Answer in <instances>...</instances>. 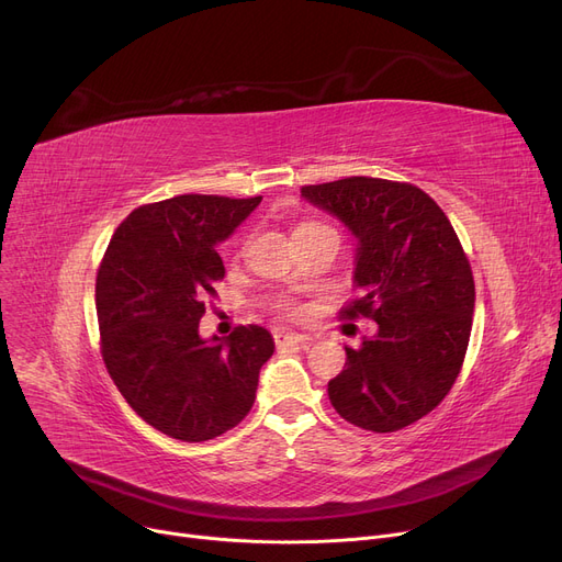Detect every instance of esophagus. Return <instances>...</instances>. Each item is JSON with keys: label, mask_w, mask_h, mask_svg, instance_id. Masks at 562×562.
Returning a JSON list of instances; mask_svg holds the SVG:
<instances>
[{"label": "esophagus", "mask_w": 562, "mask_h": 562, "mask_svg": "<svg viewBox=\"0 0 562 562\" xmlns=\"http://www.w3.org/2000/svg\"><path fill=\"white\" fill-rule=\"evenodd\" d=\"M273 339H276V346H284V344H310V341H312V337H307V335L289 333V330H273Z\"/></svg>", "instance_id": "34e87169"}]
</instances>
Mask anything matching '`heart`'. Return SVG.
<instances>
[{
  "instance_id": "obj_1",
  "label": "heart",
  "mask_w": 562,
  "mask_h": 562,
  "mask_svg": "<svg viewBox=\"0 0 562 562\" xmlns=\"http://www.w3.org/2000/svg\"><path fill=\"white\" fill-rule=\"evenodd\" d=\"M316 225H321V223L310 221V223L299 225V229H307V227H316ZM299 229H296V232H299ZM278 310H280V314H284V316H299V312H301L291 301H280V303H278Z\"/></svg>"
}]
</instances>
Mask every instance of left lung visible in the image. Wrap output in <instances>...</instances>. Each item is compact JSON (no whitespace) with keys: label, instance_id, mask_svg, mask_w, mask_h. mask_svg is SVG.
Instances as JSON below:
<instances>
[{"label":"left lung","instance_id":"8db88e82","mask_svg":"<svg viewBox=\"0 0 562 562\" xmlns=\"http://www.w3.org/2000/svg\"><path fill=\"white\" fill-rule=\"evenodd\" d=\"M301 193L360 241V293L339 316L378 323L373 339L346 346L330 403L352 426L396 432L445 401L462 369L476 301L467 252L441 206L409 182L346 177Z\"/></svg>","mask_w":562,"mask_h":562}]
</instances>
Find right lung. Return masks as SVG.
Instances as JSON below:
<instances>
[{"mask_svg":"<svg viewBox=\"0 0 562 562\" xmlns=\"http://www.w3.org/2000/svg\"><path fill=\"white\" fill-rule=\"evenodd\" d=\"M255 198L187 193L140 204L113 232L95 280L102 360L136 415L182 441L214 439L255 403L273 337L239 326L218 341L198 335L206 299L225 278L216 244Z\"/></svg>","mask_w":562,"mask_h":562,"instance_id":"1","label":"right lung"}]
</instances>
